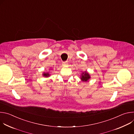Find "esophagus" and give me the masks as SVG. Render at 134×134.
<instances>
[{"label": "esophagus", "mask_w": 134, "mask_h": 134, "mask_svg": "<svg viewBox=\"0 0 134 134\" xmlns=\"http://www.w3.org/2000/svg\"><path fill=\"white\" fill-rule=\"evenodd\" d=\"M68 65V63L66 62H63V66H66Z\"/></svg>", "instance_id": "1"}]
</instances>
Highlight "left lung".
<instances>
[{
  "label": "left lung",
  "mask_w": 134,
  "mask_h": 134,
  "mask_svg": "<svg viewBox=\"0 0 134 134\" xmlns=\"http://www.w3.org/2000/svg\"><path fill=\"white\" fill-rule=\"evenodd\" d=\"M89 79H90V75L87 73V72H83L82 75V77H81V80L84 81V82H86L87 80H89Z\"/></svg>",
  "instance_id": "obj_1"
}]
</instances>
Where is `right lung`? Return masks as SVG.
Masks as SVG:
<instances>
[{"label":"right lung","mask_w":134,"mask_h":134,"mask_svg":"<svg viewBox=\"0 0 134 134\" xmlns=\"http://www.w3.org/2000/svg\"><path fill=\"white\" fill-rule=\"evenodd\" d=\"M43 76H44L45 77H48V76H49V73H44Z\"/></svg>","instance_id":"add662e5"}]
</instances>
